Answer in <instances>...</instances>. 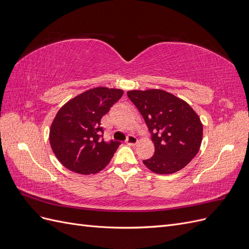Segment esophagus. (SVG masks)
<instances>
[{
  "mask_svg": "<svg viewBox=\"0 0 249 249\" xmlns=\"http://www.w3.org/2000/svg\"><path fill=\"white\" fill-rule=\"evenodd\" d=\"M125 142H126V144H129V145H135L138 142V139L135 137L134 135H129V136H127V138H126V140H125Z\"/></svg>",
  "mask_w": 249,
  "mask_h": 249,
  "instance_id": "obj_1",
  "label": "esophagus"
}]
</instances>
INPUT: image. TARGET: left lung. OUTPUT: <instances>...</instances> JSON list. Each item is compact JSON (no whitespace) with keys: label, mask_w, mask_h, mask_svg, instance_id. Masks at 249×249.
Here are the masks:
<instances>
[{"label":"left lung","mask_w":249,"mask_h":249,"mask_svg":"<svg viewBox=\"0 0 249 249\" xmlns=\"http://www.w3.org/2000/svg\"><path fill=\"white\" fill-rule=\"evenodd\" d=\"M127 96L144 118L152 134L155 155L143 160L158 175L183 169L197 155L202 124L189 104L161 89L130 90Z\"/></svg>","instance_id":"obj_1"}]
</instances>
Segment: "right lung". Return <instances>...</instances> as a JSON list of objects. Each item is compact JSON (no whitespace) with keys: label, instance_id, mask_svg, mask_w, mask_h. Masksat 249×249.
I'll use <instances>...</instances> for the list:
<instances>
[{"label":"right lung","instance_id":"1","mask_svg":"<svg viewBox=\"0 0 249 249\" xmlns=\"http://www.w3.org/2000/svg\"><path fill=\"white\" fill-rule=\"evenodd\" d=\"M124 91L96 87L67 102L53 120L50 144L64 167L80 175H91L109 164L120 142H105L102 117L108 113Z\"/></svg>","mask_w":249,"mask_h":249}]
</instances>
